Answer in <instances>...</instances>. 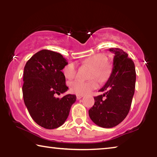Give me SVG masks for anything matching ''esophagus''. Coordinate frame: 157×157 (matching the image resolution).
Here are the masks:
<instances>
[{
    "instance_id": "34e87169",
    "label": "esophagus",
    "mask_w": 157,
    "mask_h": 157,
    "mask_svg": "<svg viewBox=\"0 0 157 157\" xmlns=\"http://www.w3.org/2000/svg\"><path fill=\"white\" fill-rule=\"evenodd\" d=\"M82 97H83V95H77V99L78 100H80Z\"/></svg>"
}]
</instances>
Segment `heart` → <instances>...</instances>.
Returning a JSON list of instances; mask_svg holds the SVG:
<instances>
[{"instance_id":"obj_1","label":"heart","mask_w":157,"mask_h":157,"mask_svg":"<svg viewBox=\"0 0 157 157\" xmlns=\"http://www.w3.org/2000/svg\"><path fill=\"white\" fill-rule=\"evenodd\" d=\"M82 63L93 68L91 78H95L99 82H104L107 79L111 72L109 65L107 63V57L104 55H95L83 60ZM66 78L73 79L75 77L77 69L74 63H68L63 69ZM98 84L95 80L83 81L75 79L71 82V91L78 95H86L92 90L96 89Z\"/></svg>"}]
</instances>
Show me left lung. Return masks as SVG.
Segmentation results:
<instances>
[{
    "instance_id": "8db88e82",
    "label": "left lung",
    "mask_w": 157,
    "mask_h": 157,
    "mask_svg": "<svg viewBox=\"0 0 157 157\" xmlns=\"http://www.w3.org/2000/svg\"><path fill=\"white\" fill-rule=\"evenodd\" d=\"M113 54L112 71L104 86L105 92L94 97V105L89 110L90 118L104 128H111L123 121L128 114L134 94L136 71L134 63L120 48H109Z\"/></svg>"
}]
</instances>
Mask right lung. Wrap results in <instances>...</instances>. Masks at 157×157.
<instances>
[{
    "instance_id": "right-lung-1",
    "label": "right lung",
    "mask_w": 157,
    "mask_h": 157,
    "mask_svg": "<svg viewBox=\"0 0 157 157\" xmlns=\"http://www.w3.org/2000/svg\"><path fill=\"white\" fill-rule=\"evenodd\" d=\"M68 62L59 53L42 50L29 59L23 71V100L32 118L46 129H52L64 123L76 95H55L68 89L62 69Z\"/></svg>"
}]
</instances>
